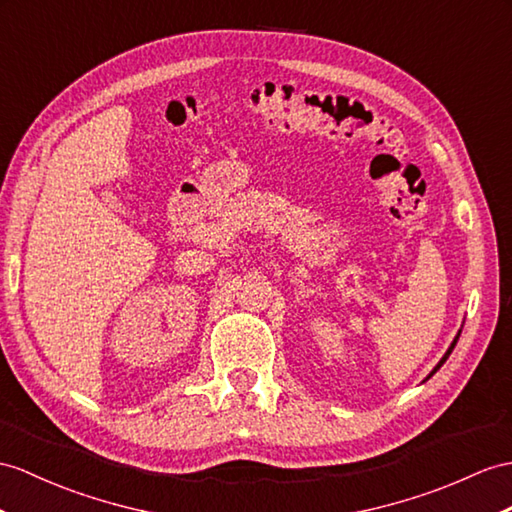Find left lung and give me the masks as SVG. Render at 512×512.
<instances>
[{
  "label": "left lung",
  "instance_id": "8db88e82",
  "mask_svg": "<svg viewBox=\"0 0 512 512\" xmlns=\"http://www.w3.org/2000/svg\"><path fill=\"white\" fill-rule=\"evenodd\" d=\"M456 341H458V334H456V339H454V341H452V345H450V350H447V352H445V356H443V358H441V360H439V365H436V367H434V369H432V373H430V376H434V373H436V371H439V369H441V365H443V363H445V360H447V358H450V354H452V350H454V345H456ZM430 376H428V378H430Z\"/></svg>",
  "mask_w": 512,
  "mask_h": 512
}]
</instances>
